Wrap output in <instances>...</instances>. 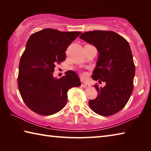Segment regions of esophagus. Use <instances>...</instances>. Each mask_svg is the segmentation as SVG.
<instances>
[{
  "label": "esophagus",
  "mask_w": 151,
  "mask_h": 151,
  "mask_svg": "<svg viewBox=\"0 0 151 151\" xmlns=\"http://www.w3.org/2000/svg\"><path fill=\"white\" fill-rule=\"evenodd\" d=\"M81 85L83 86V87H85V88L90 87V86H89L88 84H86L85 82H84V81H81Z\"/></svg>",
  "instance_id": "1"
}]
</instances>
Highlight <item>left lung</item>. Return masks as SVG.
Returning a JSON list of instances; mask_svg holds the SVG:
<instances>
[{
    "label": "left lung",
    "instance_id": "8db88e82",
    "mask_svg": "<svg viewBox=\"0 0 151 151\" xmlns=\"http://www.w3.org/2000/svg\"><path fill=\"white\" fill-rule=\"evenodd\" d=\"M79 38L97 48L99 57L92 78L106 83L104 87L94 85L99 94L88 101L89 106L100 115H112L124 108L133 91L135 66L130 45L111 30L86 32Z\"/></svg>",
    "mask_w": 151,
    "mask_h": 151
}]
</instances>
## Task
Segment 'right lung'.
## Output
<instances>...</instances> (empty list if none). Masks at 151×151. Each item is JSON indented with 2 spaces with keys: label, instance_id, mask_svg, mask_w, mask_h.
Returning a JSON list of instances; mask_svg holds the SVG:
<instances>
[{
  "label": "right lung",
  "instance_id": "add662e5",
  "mask_svg": "<svg viewBox=\"0 0 151 151\" xmlns=\"http://www.w3.org/2000/svg\"><path fill=\"white\" fill-rule=\"evenodd\" d=\"M81 33L45 29L29 37L20 60L18 86L33 112L46 116L57 113L66 104L68 91L81 85L73 70L60 78L52 75L56 64L65 60L66 48Z\"/></svg>",
  "mask_w": 151,
  "mask_h": 151
}]
</instances>
